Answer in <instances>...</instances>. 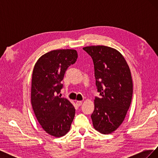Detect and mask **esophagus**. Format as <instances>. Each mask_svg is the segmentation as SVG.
<instances>
[{
	"mask_svg": "<svg viewBox=\"0 0 158 158\" xmlns=\"http://www.w3.org/2000/svg\"><path fill=\"white\" fill-rule=\"evenodd\" d=\"M76 105H77V106H82V101H76Z\"/></svg>",
	"mask_w": 158,
	"mask_h": 158,
	"instance_id": "1",
	"label": "esophagus"
}]
</instances>
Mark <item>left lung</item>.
Wrapping results in <instances>:
<instances>
[{
	"mask_svg": "<svg viewBox=\"0 0 158 158\" xmlns=\"http://www.w3.org/2000/svg\"><path fill=\"white\" fill-rule=\"evenodd\" d=\"M83 49L92 58L95 85L99 98L94 99L91 115L95 130L110 134L125 119L132 97V80L129 66L123 56L111 47L97 45Z\"/></svg>",
	"mask_w": 158,
	"mask_h": 158,
	"instance_id": "8db88e82",
	"label": "left lung"
}]
</instances>
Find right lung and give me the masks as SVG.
<instances>
[{"label":"right lung","instance_id":"add662e5","mask_svg":"<svg viewBox=\"0 0 158 158\" xmlns=\"http://www.w3.org/2000/svg\"><path fill=\"white\" fill-rule=\"evenodd\" d=\"M78 58L74 49L53 50L42 55L33 68L31 102L33 112L44 130L55 137L67 133L75 115V109L60 92L66 70Z\"/></svg>","mask_w":158,"mask_h":158}]
</instances>
